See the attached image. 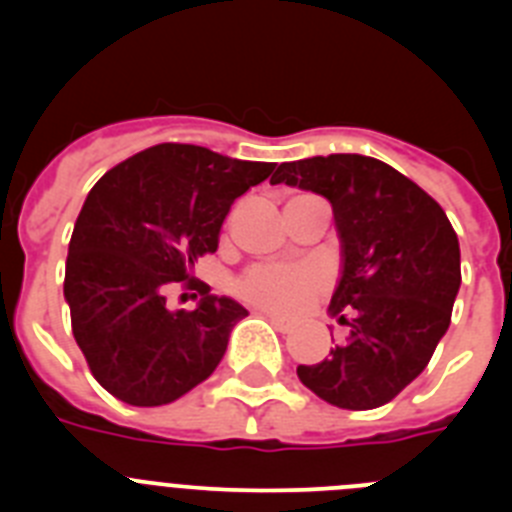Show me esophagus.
I'll return each instance as SVG.
<instances>
[{
  "mask_svg": "<svg viewBox=\"0 0 512 512\" xmlns=\"http://www.w3.org/2000/svg\"><path fill=\"white\" fill-rule=\"evenodd\" d=\"M261 315H264L274 328L282 330V333H289V330L295 328V320L287 318V315H279V312H271V310H261Z\"/></svg>",
  "mask_w": 512,
  "mask_h": 512,
  "instance_id": "esophagus-1",
  "label": "esophagus"
}]
</instances>
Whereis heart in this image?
<instances>
[{
    "label": "heart",
    "instance_id": "b5f03b06",
    "mask_svg": "<svg viewBox=\"0 0 512 512\" xmlns=\"http://www.w3.org/2000/svg\"><path fill=\"white\" fill-rule=\"evenodd\" d=\"M328 287L318 264H253L235 279V295L261 310L297 312Z\"/></svg>",
    "mask_w": 512,
    "mask_h": 512
}]
</instances>
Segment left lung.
<instances>
[{
  "label": "left lung",
  "mask_w": 512,
  "mask_h": 512,
  "mask_svg": "<svg viewBox=\"0 0 512 512\" xmlns=\"http://www.w3.org/2000/svg\"><path fill=\"white\" fill-rule=\"evenodd\" d=\"M310 189L333 207L343 274L330 315L348 338L297 377L320 400L372 410L423 372L449 330L461 284L459 238L443 207L379 158L330 153L282 164L271 184Z\"/></svg>",
  "instance_id": "1"
}]
</instances>
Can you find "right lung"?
<instances>
[{"label":"right lung","mask_w":512,"mask_h":512,"mask_svg":"<svg viewBox=\"0 0 512 512\" xmlns=\"http://www.w3.org/2000/svg\"><path fill=\"white\" fill-rule=\"evenodd\" d=\"M277 164L238 161L189 143L125 158L87 194L66 259L63 295L92 377L117 400L156 408L205 382L246 307L192 277L243 192ZM194 288L197 311H171L168 292Z\"/></svg>","instance_id":"right-lung-1"}]
</instances>
